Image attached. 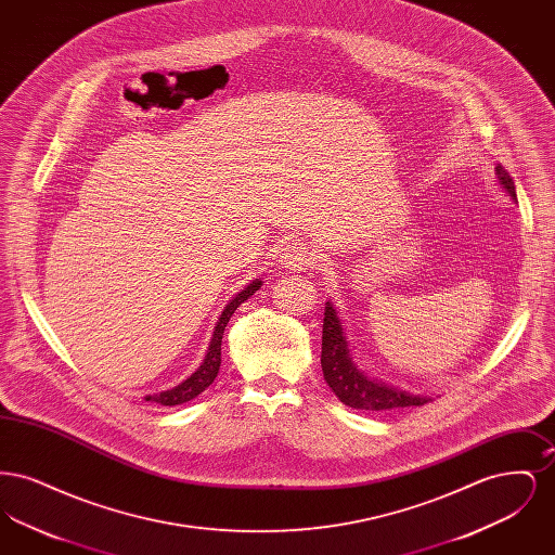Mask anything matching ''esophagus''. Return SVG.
<instances>
[{"label":"esophagus","mask_w":555,"mask_h":555,"mask_svg":"<svg viewBox=\"0 0 555 555\" xmlns=\"http://www.w3.org/2000/svg\"><path fill=\"white\" fill-rule=\"evenodd\" d=\"M318 260H320V256L317 251L306 241H299V238H293L291 243H287L283 249V256H281V262L291 270L312 268L318 264Z\"/></svg>","instance_id":"obj_1"}]
</instances>
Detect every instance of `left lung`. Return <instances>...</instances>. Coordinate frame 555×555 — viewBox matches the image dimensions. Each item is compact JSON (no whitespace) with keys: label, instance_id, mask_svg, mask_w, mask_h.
Segmentation results:
<instances>
[{"label":"left lung","instance_id":"8db88e82","mask_svg":"<svg viewBox=\"0 0 555 555\" xmlns=\"http://www.w3.org/2000/svg\"><path fill=\"white\" fill-rule=\"evenodd\" d=\"M498 179L503 189L516 197V186L509 172L502 164L495 168ZM320 364L324 372V380L333 389V393L344 401L345 405L356 410H393V408H408V405H424L430 397L412 396L396 387H389L380 380H372L362 370L351 362L347 341L344 337V326L337 317L331 301L324 308V324H322V356Z\"/></svg>","mask_w":555,"mask_h":555}]
</instances>
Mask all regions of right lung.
<instances>
[{
    "label": "right lung",
    "instance_id": "1",
    "mask_svg": "<svg viewBox=\"0 0 555 555\" xmlns=\"http://www.w3.org/2000/svg\"><path fill=\"white\" fill-rule=\"evenodd\" d=\"M260 285H262V281H254L247 289L241 291L237 297L224 308L222 317H220L216 328H214V335H211L206 360H204V364L197 369V372H193V374L186 378L185 383H181L179 387H175V389H170V391L145 397L147 401H154V403H159V405H179V403L191 401L193 397L199 396L202 391H206V389L210 387L211 383H214V378H216V374H218V370H220V345H222L224 328H227L229 320L235 314V310H237L238 306H241L247 297H251L256 291L260 289Z\"/></svg>",
    "mask_w": 555,
    "mask_h": 555
}]
</instances>
